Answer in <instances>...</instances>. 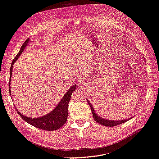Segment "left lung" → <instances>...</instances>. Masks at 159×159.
<instances>
[{
    "mask_svg": "<svg viewBox=\"0 0 159 159\" xmlns=\"http://www.w3.org/2000/svg\"><path fill=\"white\" fill-rule=\"evenodd\" d=\"M88 103L89 106H90V108H91V111H92V115H93V118L94 120H95V122H98L99 124H101V125H102L103 126H117V125H119L120 124L122 123H125L126 122V121H128L129 119H126V120H118V121H114V120H106L104 118H102L101 117H99V115H98L95 111H94V108L92 107V106L90 103H89L88 101ZM131 119V118H130Z\"/></svg>",
    "mask_w": 159,
    "mask_h": 159,
    "instance_id": "8db88e82",
    "label": "left lung"
}]
</instances>
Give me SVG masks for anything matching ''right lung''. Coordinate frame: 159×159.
Here are the masks:
<instances>
[{
	"mask_svg": "<svg viewBox=\"0 0 159 159\" xmlns=\"http://www.w3.org/2000/svg\"><path fill=\"white\" fill-rule=\"evenodd\" d=\"M28 42H29V38H28L25 42L23 44L21 47V50L19 52V53L16 55L14 59L12 60L11 62L10 70V80H11V73H12L13 65L16 60L19 58L20 55L22 53L23 51L24 50L25 47L28 45ZM76 84H74L69 90L66 92V94L63 96L62 99L60 100V102L58 103V104L55 108L53 111L50 112L47 115H45L42 117H28L25 115H23L18 110H16L18 114L22 117V119L25 120V122H28L30 125H33L35 127L45 130V131H55L61 127L67 122V116H68V103H70L71 99V96L72 92L76 89ZM9 92L11 94L10 89V81L9 83Z\"/></svg>",
	"mask_w": 159,
	"mask_h": 159,
	"instance_id": "right-lung-1",
	"label": "right lung"
}]
</instances>
